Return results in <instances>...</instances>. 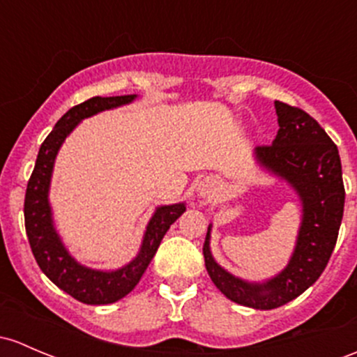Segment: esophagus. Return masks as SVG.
Returning <instances> with one entry per match:
<instances>
[{
	"label": "esophagus",
	"instance_id": "34e87169",
	"mask_svg": "<svg viewBox=\"0 0 357 357\" xmlns=\"http://www.w3.org/2000/svg\"><path fill=\"white\" fill-rule=\"evenodd\" d=\"M215 191H217L215 181H213V179H210V178L204 179V181H202L200 185H198V188H197V193L200 195L202 198H212L213 195H215Z\"/></svg>",
	"mask_w": 357,
	"mask_h": 357
}]
</instances>
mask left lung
<instances>
[{"label": "left lung", "instance_id": "left-lung-1", "mask_svg": "<svg viewBox=\"0 0 357 357\" xmlns=\"http://www.w3.org/2000/svg\"><path fill=\"white\" fill-rule=\"evenodd\" d=\"M279 131L272 145L257 147L261 166L286 178L303 202V224L291 261L265 284H248L215 264L204 245L205 267L219 291L238 305L273 310L313 286L327 267L339 236L346 190L339 149L306 111L275 100ZM210 231V227H208Z\"/></svg>", "mask_w": 357, "mask_h": 357}]
</instances>
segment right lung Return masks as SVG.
Segmentation results:
<instances>
[{
  "instance_id": "1",
  "label": "right lung",
  "mask_w": 357,
  "mask_h": 357,
  "mask_svg": "<svg viewBox=\"0 0 357 357\" xmlns=\"http://www.w3.org/2000/svg\"><path fill=\"white\" fill-rule=\"evenodd\" d=\"M133 99L135 96L92 97L85 102L71 107L56 123L54 128L40 145L36 167H33L32 176L27 183V191H25V231H27L29 245L37 265L46 273L51 282H54L59 289L68 292L71 298L78 299L85 305H109L133 291L155 255L167 229L186 210L185 204L166 205V207L157 208L147 226L138 257L126 267L116 270V272H97V270L78 265L61 245L54 227H52L47 191H50L54 157L65 142L66 135L78 125L80 119L89 118V116L104 109L118 107L121 104H128Z\"/></svg>"
}]
</instances>
